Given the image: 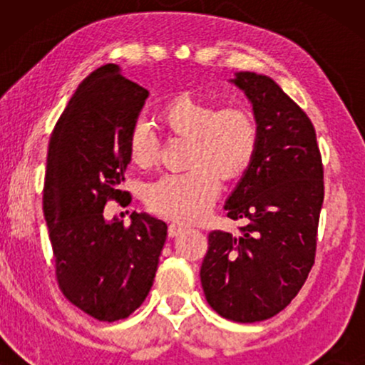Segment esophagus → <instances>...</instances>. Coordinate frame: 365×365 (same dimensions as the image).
Wrapping results in <instances>:
<instances>
[{
  "label": "esophagus",
  "mask_w": 365,
  "mask_h": 365,
  "mask_svg": "<svg viewBox=\"0 0 365 365\" xmlns=\"http://www.w3.org/2000/svg\"><path fill=\"white\" fill-rule=\"evenodd\" d=\"M181 231H184L182 224L171 222V224H169V226H168V234H169V236H178V234L181 232Z\"/></svg>",
  "instance_id": "esophagus-1"
}]
</instances>
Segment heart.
Instances as JSON below:
<instances>
[{
	"mask_svg": "<svg viewBox=\"0 0 365 365\" xmlns=\"http://www.w3.org/2000/svg\"><path fill=\"white\" fill-rule=\"evenodd\" d=\"M171 136L189 139L184 173L164 174L144 192L146 206L163 217L197 221L216 201L221 178L231 181L249 168L257 151L256 119L246 108H219L191 96H179L159 114ZM133 164L149 169L158 163L159 141L144 123L134 124L128 136Z\"/></svg>",
	"mask_w": 365,
	"mask_h": 365,
	"instance_id": "1",
	"label": "heart"
}]
</instances>
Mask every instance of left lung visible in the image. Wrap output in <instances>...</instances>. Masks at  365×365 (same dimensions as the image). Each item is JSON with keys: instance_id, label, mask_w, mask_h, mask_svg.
I'll return each mask as SVG.
<instances>
[{"instance_id": "1", "label": "left lung", "mask_w": 365, "mask_h": 365, "mask_svg": "<svg viewBox=\"0 0 365 365\" xmlns=\"http://www.w3.org/2000/svg\"><path fill=\"white\" fill-rule=\"evenodd\" d=\"M232 81L251 99L259 143L224 206L246 224L237 236L209 232L201 282L219 316L259 322L297 296L314 266L324 166L312 121L274 79L237 73Z\"/></svg>"}]
</instances>
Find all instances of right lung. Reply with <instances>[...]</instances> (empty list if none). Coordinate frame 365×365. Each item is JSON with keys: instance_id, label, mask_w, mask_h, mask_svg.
<instances>
[{"instance_id": "1", "label": "right lung", "mask_w": 365, "mask_h": 365, "mask_svg": "<svg viewBox=\"0 0 365 365\" xmlns=\"http://www.w3.org/2000/svg\"><path fill=\"white\" fill-rule=\"evenodd\" d=\"M148 91L104 64L84 78L48 146L43 211L63 296L103 322L126 319L153 286L166 241L164 221L133 212L106 222L109 201L124 202L128 136Z\"/></svg>"}]
</instances>
